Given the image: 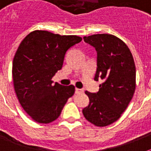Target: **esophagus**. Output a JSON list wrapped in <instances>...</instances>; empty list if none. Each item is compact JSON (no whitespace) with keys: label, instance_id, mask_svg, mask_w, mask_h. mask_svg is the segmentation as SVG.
<instances>
[{"label":"esophagus","instance_id":"34e87169","mask_svg":"<svg viewBox=\"0 0 151 151\" xmlns=\"http://www.w3.org/2000/svg\"><path fill=\"white\" fill-rule=\"evenodd\" d=\"M75 92L77 94H81V93L84 92V90L81 89V88H75Z\"/></svg>","mask_w":151,"mask_h":151}]
</instances>
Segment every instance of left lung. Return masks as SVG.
<instances>
[{
	"mask_svg": "<svg viewBox=\"0 0 151 151\" xmlns=\"http://www.w3.org/2000/svg\"><path fill=\"white\" fill-rule=\"evenodd\" d=\"M84 41L97 52L95 81L102 80L99 92H85L89 104L82 110L86 120L104 127L119 119L136 89V66L124 42L111 34L84 37Z\"/></svg>",
	"mask_w": 151,
	"mask_h": 151,
	"instance_id": "1",
	"label": "left lung"
}]
</instances>
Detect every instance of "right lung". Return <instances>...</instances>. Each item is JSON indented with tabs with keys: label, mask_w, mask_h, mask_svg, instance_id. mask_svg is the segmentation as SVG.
Listing matches in <instances>:
<instances>
[{
	"label": "right lung",
	"mask_w": 151,
	"mask_h": 151,
	"mask_svg": "<svg viewBox=\"0 0 151 151\" xmlns=\"http://www.w3.org/2000/svg\"><path fill=\"white\" fill-rule=\"evenodd\" d=\"M81 40L75 35L34 30L20 43L12 62L14 88L23 110L35 122L48 124L56 120L74 94L73 85H53L52 78L62 69L66 51Z\"/></svg>",
	"instance_id": "right-lung-1"
}]
</instances>
